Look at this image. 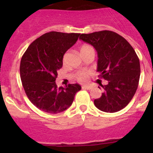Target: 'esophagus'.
<instances>
[{
    "label": "esophagus",
    "instance_id": "esophagus-1",
    "mask_svg": "<svg viewBox=\"0 0 153 153\" xmlns=\"http://www.w3.org/2000/svg\"><path fill=\"white\" fill-rule=\"evenodd\" d=\"M83 88L86 89V90H90V89H91V86H89V85H84V86H83Z\"/></svg>",
    "mask_w": 153,
    "mask_h": 153
}]
</instances>
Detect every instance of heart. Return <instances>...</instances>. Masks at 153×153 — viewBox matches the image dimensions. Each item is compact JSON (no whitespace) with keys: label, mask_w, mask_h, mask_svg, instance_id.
I'll return each mask as SVG.
<instances>
[{"label":"heart","mask_w":153,"mask_h":153,"mask_svg":"<svg viewBox=\"0 0 153 153\" xmlns=\"http://www.w3.org/2000/svg\"><path fill=\"white\" fill-rule=\"evenodd\" d=\"M90 51H93L94 52V49L93 48V47H91L90 45H88V44H84L82 47H80V49H79V52H80V54L83 53H86V52H90ZM76 79H78L80 82H84L88 78V74L87 73L83 72V71H81V72H79L76 74Z\"/></svg>","instance_id":"b5f03b06"}]
</instances>
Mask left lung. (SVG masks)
<instances>
[{
	"mask_svg": "<svg viewBox=\"0 0 153 153\" xmlns=\"http://www.w3.org/2000/svg\"><path fill=\"white\" fill-rule=\"evenodd\" d=\"M79 39L91 44L98 55L99 77L108 81L104 92L94 100L96 107L116 113L128 105L137 90L140 63L134 49L124 37L110 30L82 33Z\"/></svg>",
	"mask_w": 153,
	"mask_h": 153,
	"instance_id": "left-lung-1",
	"label": "left lung"
}]
</instances>
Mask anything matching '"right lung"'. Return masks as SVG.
<instances>
[{"mask_svg":"<svg viewBox=\"0 0 153 153\" xmlns=\"http://www.w3.org/2000/svg\"><path fill=\"white\" fill-rule=\"evenodd\" d=\"M80 33L51 31L36 39L23 55L20 74L28 99L36 107L48 113L64 111L81 90L78 83L58 87L57 70L63 67L64 53L76 44Z\"/></svg>","mask_w":153,"mask_h":153,"instance_id":"right-lung-1","label":"right lung"}]
</instances>
